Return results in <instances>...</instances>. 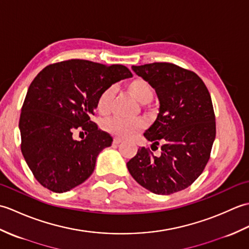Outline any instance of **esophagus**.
Here are the masks:
<instances>
[{
    "instance_id": "1",
    "label": "esophagus",
    "mask_w": 249,
    "mask_h": 249,
    "mask_svg": "<svg viewBox=\"0 0 249 249\" xmlns=\"http://www.w3.org/2000/svg\"><path fill=\"white\" fill-rule=\"evenodd\" d=\"M122 141H123V139L119 138V137H114V138H113V142H112V144H113V145H119Z\"/></svg>"
}]
</instances>
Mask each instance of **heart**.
<instances>
[{"label":"heart","instance_id":"b5f03b06","mask_svg":"<svg viewBox=\"0 0 249 249\" xmlns=\"http://www.w3.org/2000/svg\"><path fill=\"white\" fill-rule=\"evenodd\" d=\"M125 89L131 97L140 104L150 103L154 96V89L151 83L141 77H135L125 83ZM113 98V89H107L100 94L97 100V111L106 115L110 112L111 103ZM105 129L109 133L120 137H133L144 128V122L142 120L126 121L120 118H113L104 123Z\"/></svg>","mask_w":249,"mask_h":249}]
</instances>
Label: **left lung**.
I'll use <instances>...</instances> for the list:
<instances>
[{
    "instance_id": "left-lung-1",
    "label": "left lung",
    "mask_w": 249,
    "mask_h": 249,
    "mask_svg": "<svg viewBox=\"0 0 249 249\" xmlns=\"http://www.w3.org/2000/svg\"><path fill=\"white\" fill-rule=\"evenodd\" d=\"M145 79L160 100V113L144 133L152 145L161 143L160 156L139 147L127 162L128 171L142 187L171 195L190 186L210 160L216 136L215 114L204 82L171 63L131 66Z\"/></svg>"
}]
</instances>
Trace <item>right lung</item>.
Wrapping results in <instances>:
<instances>
[{"instance_id": "add662e5", "label": "right lung", "mask_w": 249, "mask_h": 249, "mask_svg": "<svg viewBox=\"0 0 249 249\" xmlns=\"http://www.w3.org/2000/svg\"><path fill=\"white\" fill-rule=\"evenodd\" d=\"M133 77L123 65L68 60L45 67L32 81L21 109V152L44 187L65 193L93 173L112 137L91 120L97 100L113 83ZM83 130L78 142L72 134Z\"/></svg>"}]
</instances>
